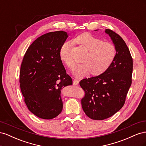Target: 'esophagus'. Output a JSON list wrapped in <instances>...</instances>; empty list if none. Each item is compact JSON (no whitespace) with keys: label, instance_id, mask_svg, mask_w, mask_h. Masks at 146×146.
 I'll return each instance as SVG.
<instances>
[{"label":"esophagus","instance_id":"obj_1","mask_svg":"<svg viewBox=\"0 0 146 146\" xmlns=\"http://www.w3.org/2000/svg\"><path fill=\"white\" fill-rule=\"evenodd\" d=\"M79 84V81L78 80H76V79H74L73 80V85H78Z\"/></svg>","mask_w":146,"mask_h":146}]
</instances>
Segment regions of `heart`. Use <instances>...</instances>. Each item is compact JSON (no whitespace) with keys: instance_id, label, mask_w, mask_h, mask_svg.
<instances>
[{"instance_id":"1","label":"heart","mask_w":146,"mask_h":146,"mask_svg":"<svg viewBox=\"0 0 146 146\" xmlns=\"http://www.w3.org/2000/svg\"><path fill=\"white\" fill-rule=\"evenodd\" d=\"M74 42L80 44L87 54L83 57L82 64L74 70V74L77 77H82L91 73L93 76H99L105 72L116 58V49L113 44L103 42L101 39L90 33H82L74 39ZM70 43L66 42L61 46L60 51L61 60L70 69L75 62L69 55Z\"/></svg>"}]
</instances>
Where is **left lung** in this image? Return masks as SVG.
Segmentation results:
<instances>
[{
	"label": "left lung",
	"instance_id": "left-lung-1",
	"mask_svg": "<svg viewBox=\"0 0 146 146\" xmlns=\"http://www.w3.org/2000/svg\"><path fill=\"white\" fill-rule=\"evenodd\" d=\"M116 49L113 63L98 76L83 79L80 85L85 92L82 106L86 116L94 120L112 116L124 105L131 85L133 59L123 39L113 31L105 29Z\"/></svg>",
	"mask_w": 146,
	"mask_h": 146
}]
</instances>
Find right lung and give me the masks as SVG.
Here are the masks:
<instances>
[{"instance_id": "right-lung-1", "label": "right lung", "mask_w": 146, "mask_h": 146, "mask_svg": "<svg viewBox=\"0 0 146 146\" xmlns=\"http://www.w3.org/2000/svg\"><path fill=\"white\" fill-rule=\"evenodd\" d=\"M67 32L57 31L38 38L26 51L20 70V87L29 111L43 119L63 110L61 90L72 85L60 56Z\"/></svg>"}]
</instances>
